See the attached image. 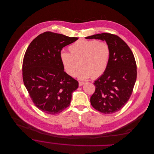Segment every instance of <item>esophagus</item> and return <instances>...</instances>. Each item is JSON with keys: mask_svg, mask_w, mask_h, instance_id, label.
I'll list each match as a JSON object with an SVG mask.
<instances>
[{"mask_svg": "<svg viewBox=\"0 0 154 154\" xmlns=\"http://www.w3.org/2000/svg\"><path fill=\"white\" fill-rule=\"evenodd\" d=\"M84 84H85L84 82H82V81H79V86H82V85H84Z\"/></svg>", "mask_w": 154, "mask_h": 154, "instance_id": "34e87169", "label": "esophagus"}]
</instances>
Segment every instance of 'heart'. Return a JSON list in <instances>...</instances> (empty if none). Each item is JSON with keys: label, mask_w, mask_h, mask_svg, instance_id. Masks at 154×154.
Segmentation results:
<instances>
[{"label": "heart", "mask_w": 154, "mask_h": 154, "mask_svg": "<svg viewBox=\"0 0 154 154\" xmlns=\"http://www.w3.org/2000/svg\"><path fill=\"white\" fill-rule=\"evenodd\" d=\"M70 53L62 52L60 54L61 63L65 72L74 77L79 67L77 76L81 79L91 76L96 79L106 70L111 54L109 45L98 40L80 39L69 46Z\"/></svg>", "instance_id": "obj_1"}]
</instances>
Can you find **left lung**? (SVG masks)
Wrapping results in <instances>:
<instances>
[{
	"label": "left lung",
	"instance_id": "1",
	"mask_svg": "<svg viewBox=\"0 0 154 154\" xmlns=\"http://www.w3.org/2000/svg\"><path fill=\"white\" fill-rule=\"evenodd\" d=\"M106 41L111 54L106 72L94 84L95 91L90 97L95 109L105 114L115 113L129 100L137 79V64L128 44L117 35L103 33L85 38Z\"/></svg>",
	"mask_w": 154,
	"mask_h": 154
}]
</instances>
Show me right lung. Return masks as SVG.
Masks as SVG:
<instances>
[{
    "instance_id": "obj_1",
    "label": "right lung",
    "mask_w": 154,
    "mask_h": 154,
    "mask_svg": "<svg viewBox=\"0 0 154 154\" xmlns=\"http://www.w3.org/2000/svg\"><path fill=\"white\" fill-rule=\"evenodd\" d=\"M78 39L46 32L35 38L25 51L23 81L33 103L44 113L63 112L78 87V82L64 72L60 59L63 48Z\"/></svg>"
}]
</instances>
